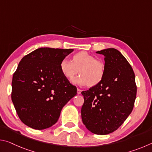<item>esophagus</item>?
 Listing matches in <instances>:
<instances>
[{
    "mask_svg": "<svg viewBox=\"0 0 152 152\" xmlns=\"http://www.w3.org/2000/svg\"><path fill=\"white\" fill-rule=\"evenodd\" d=\"M81 92H82V91H81L80 89H79V88L77 89V94H80V93H81Z\"/></svg>",
    "mask_w": 152,
    "mask_h": 152,
    "instance_id": "esophagus-1",
    "label": "esophagus"
}]
</instances>
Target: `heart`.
<instances>
[{
    "label": "heart",
    "instance_id": "b5f03b06",
    "mask_svg": "<svg viewBox=\"0 0 152 152\" xmlns=\"http://www.w3.org/2000/svg\"><path fill=\"white\" fill-rule=\"evenodd\" d=\"M60 69L69 80H72L79 72L80 75L74 79L73 82L80 86H96L103 80L105 74L104 64L86 51L74 54L72 61L63 59L60 61Z\"/></svg>",
    "mask_w": 152,
    "mask_h": 152
}]
</instances>
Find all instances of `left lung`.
Wrapping results in <instances>:
<instances>
[{"label":"left lung","mask_w":152,"mask_h":152,"mask_svg":"<svg viewBox=\"0 0 152 152\" xmlns=\"http://www.w3.org/2000/svg\"><path fill=\"white\" fill-rule=\"evenodd\" d=\"M104 56L105 74L99 84L82 91L84 102L82 120L96 135L117 130L127 119L134 106L137 86L132 66L114 48L96 51Z\"/></svg>","instance_id":"1"}]
</instances>
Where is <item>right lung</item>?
Segmentation results:
<instances>
[{
    "mask_svg": "<svg viewBox=\"0 0 152 152\" xmlns=\"http://www.w3.org/2000/svg\"><path fill=\"white\" fill-rule=\"evenodd\" d=\"M72 49L42 48L24 56L13 74L11 99L20 121L35 129L58 121L77 88L64 76L60 61Z\"/></svg>",
    "mask_w": 152,
    "mask_h": 152,
    "instance_id": "1",
    "label": "right lung"
}]
</instances>
